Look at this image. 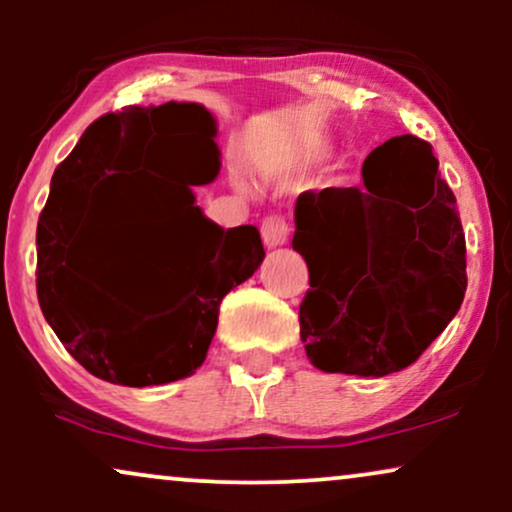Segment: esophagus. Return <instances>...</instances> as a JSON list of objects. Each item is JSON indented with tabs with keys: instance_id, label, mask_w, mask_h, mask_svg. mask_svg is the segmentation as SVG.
Here are the masks:
<instances>
[{
	"instance_id": "obj_1",
	"label": "esophagus",
	"mask_w": 512,
	"mask_h": 512,
	"mask_svg": "<svg viewBox=\"0 0 512 512\" xmlns=\"http://www.w3.org/2000/svg\"><path fill=\"white\" fill-rule=\"evenodd\" d=\"M291 236V226L284 216L269 214L267 219L262 221V240L267 248H276V245H284Z\"/></svg>"
}]
</instances>
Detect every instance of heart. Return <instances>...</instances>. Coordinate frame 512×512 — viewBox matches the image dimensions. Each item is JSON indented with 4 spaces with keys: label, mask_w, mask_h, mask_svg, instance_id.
<instances>
[{
    "label": "heart",
    "mask_w": 512,
    "mask_h": 512,
    "mask_svg": "<svg viewBox=\"0 0 512 512\" xmlns=\"http://www.w3.org/2000/svg\"><path fill=\"white\" fill-rule=\"evenodd\" d=\"M322 156V149H310V158H317Z\"/></svg>",
    "instance_id": "1"
}]
</instances>
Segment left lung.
Wrapping results in <instances>:
<instances>
[{"label": "left lung", "instance_id": "obj_1", "mask_svg": "<svg viewBox=\"0 0 512 512\" xmlns=\"http://www.w3.org/2000/svg\"><path fill=\"white\" fill-rule=\"evenodd\" d=\"M361 175L363 187L298 195L291 245L310 274L298 320L315 368L383 378L411 366L460 310L467 245L424 139H387Z\"/></svg>", "mask_w": 512, "mask_h": 512}]
</instances>
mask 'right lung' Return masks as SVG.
<instances>
[{"label":"right lung","instance_id":"right-lung-1","mask_svg":"<svg viewBox=\"0 0 512 512\" xmlns=\"http://www.w3.org/2000/svg\"><path fill=\"white\" fill-rule=\"evenodd\" d=\"M214 134V117L197 103L127 105L91 122L52 175L35 233L38 303L64 349L96 378L146 387L195 373L223 296L264 260L255 226L223 231L195 207L197 180L185 178L182 161L204 149L219 166ZM120 167L176 178L155 191L162 238L145 284L129 292L102 279L97 245L119 194L102 185Z\"/></svg>","mask_w":512,"mask_h":512}]
</instances>
